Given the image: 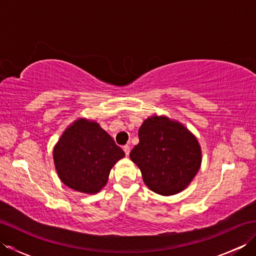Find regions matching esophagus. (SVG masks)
<instances>
[{
	"instance_id": "esophagus-1",
	"label": "esophagus",
	"mask_w": 256,
	"mask_h": 256,
	"mask_svg": "<svg viewBox=\"0 0 256 256\" xmlns=\"http://www.w3.org/2000/svg\"><path fill=\"white\" fill-rule=\"evenodd\" d=\"M123 150H124L125 155L128 156V154H130V146H128V145H124V146H123Z\"/></svg>"
}]
</instances>
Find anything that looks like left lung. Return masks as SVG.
Returning <instances> with one entry per match:
<instances>
[{
	"mask_svg": "<svg viewBox=\"0 0 256 256\" xmlns=\"http://www.w3.org/2000/svg\"><path fill=\"white\" fill-rule=\"evenodd\" d=\"M138 138L130 157L142 172L146 186L164 196L186 188L201 164L197 138L180 123L165 116L145 120Z\"/></svg>",
	"mask_w": 256,
	"mask_h": 256,
	"instance_id": "8db88e82",
	"label": "left lung"
}]
</instances>
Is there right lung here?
Returning a JSON list of instances; mask_svg holds the SVG:
<instances>
[{"instance_id":"obj_1","label":"right lung","mask_w":256,"mask_h":256,"mask_svg":"<svg viewBox=\"0 0 256 256\" xmlns=\"http://www.w3.org/2000/svg\"><path fill=\"white\" fill-rule=\"evenodd\" d=\"M124 152L100 125L78 120L69 126L54 150L59 178L69 188L96 194L108 182L110 170Z\"/></svg>"}]
</instances>
